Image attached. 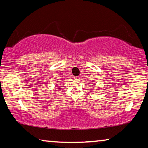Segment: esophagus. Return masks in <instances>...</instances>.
<instances>
[{
  "label": "esophagus",
  "instance_id": "obj_1",
  "mask_svg": "<svg viewBox=\"0 0 148 148\" xmlns=\"http://www.w3.org/2000/svg\"><path fill=\"white\" fill-rule=\"evenodd\" d=\"M74 79H75V80H78V79H79V76L75 77H74Z\"/></svg>",
  "mask_w": 148,
  "mask_h": 148
}]
</instances>
